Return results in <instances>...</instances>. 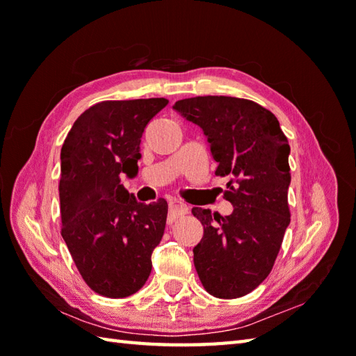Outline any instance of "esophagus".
Returning a JSON list of instances; mask_svg holds the SVG:
<instances>
[{
    "instance_id": "obj_1",
    "label": "esophagus",
    "mask_w": 356,
    "mask_h": 356,
    "mask_svg": "<svg viewBox=\"0 0 356 356\" xmlns=\"http://www.w3.org/2000/svg\"><path fill=\"white\" fill-rule=\"evenodd\" d=\"M188 209L190 208H188L182 202H177V200L171 202L170 203V223H172L176 218L188 214Z\"/></svg>"
}]
</instances>
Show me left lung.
Segmentation results:
<instances>
[{
  "label": "left lung",
  "instance_id": "obj_1",
  "mask_svg": "<svg viewBox=\"0 0 356 356\" xmlns=\"http://www.w3.org/2000/svg\"><path fill=\"white\" fill-rule=\"evenodd\" d=\"M172 108L208 138L216 176L229 179L223 197L234 207L225 217L193 208L203 225L195 270L214 297H243L269 275L291 222L289 142L277 118L254 101L195 96Z\"/></svg>",
  "mask_w": 356,
  "mask_h": 356
}]
</instances>
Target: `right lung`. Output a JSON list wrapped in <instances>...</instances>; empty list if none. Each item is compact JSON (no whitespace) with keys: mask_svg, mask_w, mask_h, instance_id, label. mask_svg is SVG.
Returning a JSON list of instances; mask_svg holds the SVG:
<instances>
[{"mask_svg":"<svg viewBox=\"0 0 356 356\" xmlns=\"http://www.w3.org/2000/svg\"><path fill=\"white\" fill-rule=\"evenodd\" d=\"M165 97L104 101L74 120L61 148V236L90 289L125 298L145 284L168 203H139L120 184L134 177L140 138Z\"/></svg>","mask_w":356,"mask_h":356,"instance_id":"add662e5","label":"right lung"}]
</instances>
